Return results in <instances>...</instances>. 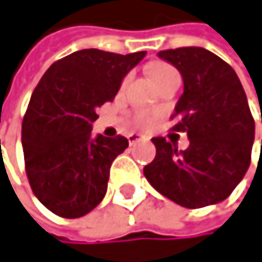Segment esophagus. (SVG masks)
Masks as SVG:
<instances>
[{
	"instance_id": "obj_1",
	"label": "esophagus",
	"mask_w": 262,
	"mask_h": 262,
	"mask_svg": "<svg viewBox=\"0 0 262 262\" xmlns=\"http://www.w3.org/2000/svg\"><path fill=\"white\" fill-rule=\"evenodd\" d=\"M127 138H128V143H130V144H134V143H137V141H147V137L140 135V134H130Z\"/></svg>"
}]
</instances>
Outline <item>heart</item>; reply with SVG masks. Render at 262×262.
<instances>
[{
    "label": "heart",
    "mask_w": 262,
    "mask_h": 262,
    "mask_svg": "<svg viewBox=\"0 0 262 262\" xmlns=\"http://www.w3.org/2000/svg\"><path fill=\"white\" fill-rule=\"evenodd\" d=\"M171 72H174V69L171 67V66H166V64H156V66L150 67V77H152V80L156 81V84H157L162 78H165L168 74H171ZM128 78H130V77L125 78L124 84L128 81ZM135 122H137L138 125L147 127V125H150V122H152V116H150L149 113L140 112V113L135 115Z\"/></svg>",
    "instance_id": "b5f03b06"
}]
</instances>
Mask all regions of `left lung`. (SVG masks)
Instances as JSON below:
<instances>
[{"label":"left lung","instance_id":"8db88e82","mask_svg":"<svg viewBox=\"0 0 262 262\" xmlns=\"http://www.w3.org/2000/svg\"><path fill=\"white\" fill-rule=\"evenodd\" d=\"M157 56L182 75L173 130L187 132L190 144L179 152L165 138H152L156 159L144 166V176L159 193L187 209L222 203L244 179L255 141L241 80L229 64L201 47L163 50Z\"/></svg>","mask_w":262,"mask_h":262}]
</instances>
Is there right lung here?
I'll use <instances>...</instances> for the list:
<instances>
[{"mask_svg":"<svg viewBox=\"0 0 262 262\" xmlns=\"http://www.w3.org/2000/svg\"><path fill=\"white\" fill-rule=\"evenodd\" d=\"M144 56L80 50L50 66L36 86L21 124V146L29 185L53 214L78 219L103 200L110 166L128 141L93 137V122L97 108L115 99Z\"/></svg>","mask_w":262,"mask_h":262,"instance_id":"obj_1","label":"right lung"}]
</instances>
